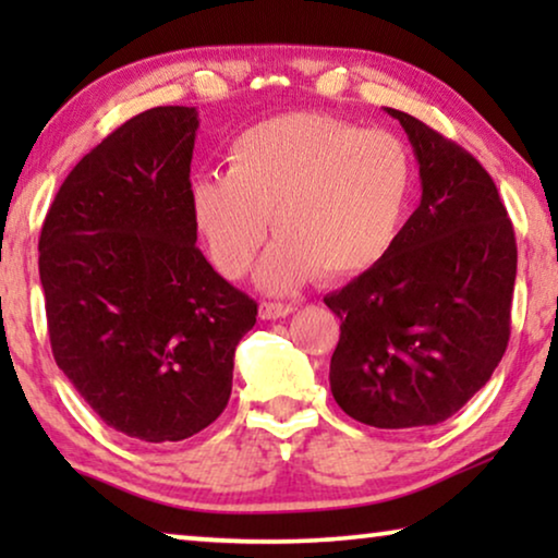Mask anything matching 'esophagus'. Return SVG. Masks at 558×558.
I'll return each mask as SVG.
<instances>
[{"instance_id":"esophagus-1","label":"esophagus","mask_w":558,"mask_h":558,"mask_svg":"<svg viewBox=\"0 0 558 558\" xmlns=\"http://www.w3.org/2000/svg\"><path fill=\"white\" fill-rule=\"evenodd\" d=\"M292 312H294L292 304H284V302H262V304H258V317H262V319H279V317L292 315Z\"/></svg>"}]
</instances>
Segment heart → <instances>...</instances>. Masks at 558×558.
I'll return each instance as SVG.
<instances>
[{"label": "heart", "mask_w": 558, "mask_h": 558, "mask_svg": "<svg viewBox=\"0 0 558 558\" xmlns=\"http://www.w3.org/2000/svg\"><path fill=\"white\" fill-rule=\"evenodd\" d=\"M414 182L399 136L294 111L243 129L228 144L226 178L193 182L190 213L228 279L248 271L271 220L279 239L258 281L281 292L315 271L335 281L378 264L399 239Z\"/></svg>", "instance_id": "heart-1"}]
</instances>
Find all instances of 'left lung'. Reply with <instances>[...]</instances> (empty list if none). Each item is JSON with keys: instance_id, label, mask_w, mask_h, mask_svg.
Segmentation results:
<instances>
[{"instance_id": "8db88e82", "label": "left lung", "mask_w": 558, "mask_h": 558, "mask_svg": "<svg viewBox=\"0 0 558 558\" xmlns=\"http://www.w3.org/2000/svg\"><path fill=\"white\" fill-rule=\"evenodd\" d=\"M386 111L414 147L422 203L378 264L325 296L340 317L330 388L355 422L411 429L457 414L498 368L518 248L485 167L424 121Z\"/></svg>"}]
</instances>
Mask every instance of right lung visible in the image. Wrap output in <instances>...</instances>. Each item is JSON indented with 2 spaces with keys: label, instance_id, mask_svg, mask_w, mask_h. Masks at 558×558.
I'll use <instances>...</instances> for the list:
<instances>
[{
  "label": "right lung",
  "instance_id": "1",
  "mask_svg": "<svg viewBox=\"0 0 558 558\" xmlns=\"http://www.w3.org/2000/svg\"><path fill=\"white\" fill-rule=\"evenodd\" d=\"M195 132L187 106L113 129L60 185L37 243L58 368L111 429L155 445L223 414L258 315L195 246Z\"/></svg>",
  "mask_w": 558,
  "mask_h": 558
}]
</instances>
